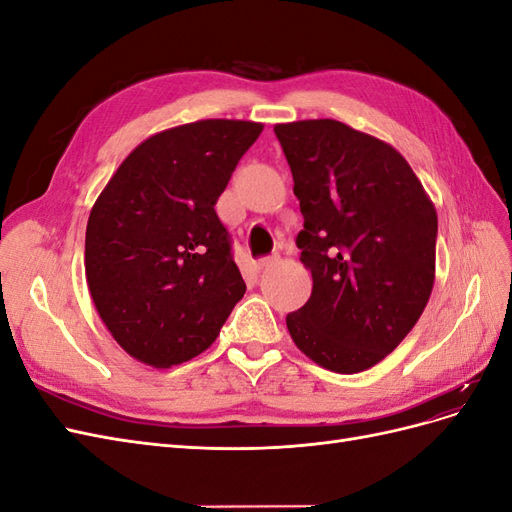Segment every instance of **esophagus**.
<instances>
[{"mask_svg": "<svg viewBox=\"0 0 512 512\" xmlns=\"http://www.w3.org/2000/svg\"><path fill=\"white\" fill-rule=\"evenodd\" d=\"M277 262V256H269V258H262V260H258L256 262V269L258 271H265V269H269V267H273Z\"/></svg>", "mask_w": 512, "mask_h": 512, "instance_id": "1", "label": "esophagus"}]
</instances>
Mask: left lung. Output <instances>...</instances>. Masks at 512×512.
I'll return each mask as SVG.
<instances>
[{"instance_id": "obj_1", "label": "left lung", "mask_w": 512, "mask_h": 512, "mask_svg": "<svg viewBox=\"0 0 512 512\" xmlns=\"http://www.w3.org/2000/svg\"><path fill=\"white\" fill-rule=\"evenodd\" d=\"M303 213L312 297L286 316L314 363L356 374L404 339L436 280L438 213L401 153L335 119L277 123Z\"/></svg>"}]
</instances>
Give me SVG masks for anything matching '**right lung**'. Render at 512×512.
<instances>
[{
  "label": "right lung",
  "instance_id": "add662e5",
  "mask_svg": "<svg viewBox=\"0 0 512 512\" xmlns=\"http://www.w3.org/2000/svg\"><path fill=\"white\" fill-rule=\"evenodd\" d=\"M262 123L200 119L149 136L91 207L85 275L115 342L166 369L205 352L245 282L215 213Z\"/></svg>",
  "mask_w": 512,
  "mask_h": 512
}]
</instances>
